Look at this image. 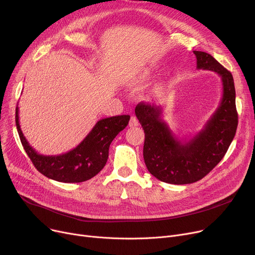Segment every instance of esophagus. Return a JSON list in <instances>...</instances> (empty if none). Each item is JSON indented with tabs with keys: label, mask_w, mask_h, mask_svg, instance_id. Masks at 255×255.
Here are the masks:
<instances>
[{
	"label": "esophagus",
	"mask_w": 255,
	"mask_h": 255,
	"mask_svg": "<svg viewBox=\"0 0 255 255\" xmlns=\"http://www.w3.org/2000/svg\"><path fill=\"white\" fill-rule=\"evenodd\" d=\"M128 126H129L130 128H135V127H138V126H139V121L136 120V117H135V116H131V117H130Z\"/></svg>",
	"instance_id": "1"
}]
</instances>
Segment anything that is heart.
Masks as SVG:
<instances>
[{
  "instance_id": "obj_1",
  "label": "heart",
  "mask_w": 255,
  "mask_h": 255,
  "mask_svg": "<svg viewBox=\"0 0 255 255\" xmlns=\"http://www.w3.org/2000/svg\"><path fill=\"white\" fill-rule=\"evenodd\" d=\"M150 76H151V72L149 69H142L136 73H134L129 78V83L131 85H142L149 80Z\"/></svg>"
}]
</instances>
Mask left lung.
Instances as JSON below:
<instances>
[{
    "mask_svg": "<svg viewBox=\"0 0 255 255\" xmlns=\"http://www.w3.org/2000/svg\"><path fill=\"white\" fill-rule=\"evenodd\" d=\"M197 68L218 73L223 83L220 106L204 128L189 141H180L162 120V107L141 102L134 113L144 132L143 155L149 172L161 182L185 185L201 180L227 153L238 126L232 73L208 53L194 51Z\"/></svg>",
    "mask_w": 255,
    "mask_h": 255,
    "instance_id": "left-lung-1",
    "label": "left lung"
}]
</instances>
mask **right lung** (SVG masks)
I'll list each match as a JSON object with an SVG mask.
<instances>
[{
  "mask_svg": "<svg viewBox=\"0 0 255 255\" xmlns=\"http://www.w3.org/2000/svg\"><path fill=\"white\" fill-rule=\"evenodd\" d=\"M18 105L15 122L21 144L34 167L45 177L61 183H81L92 179L105 166L109 146L128 125L129 115H119L98 122L74 149L60 155L37 153L27 142L19 125Z\"/></svg>",
  "mask_w": 255,
  "mask_h": 255,
  "instance_id": "add662e5",
  "label": "right lung"
}]
</instances>
